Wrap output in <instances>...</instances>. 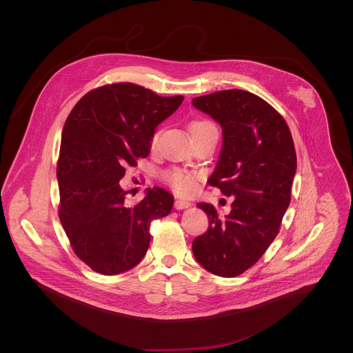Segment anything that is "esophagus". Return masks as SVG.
<instances>
[{
	"label": "esophagus",
	"mask_w": 353,
	"mask_h": 353,
	"mask_svg": "<svg viewBox=\"0 0 353 353\" xmlns=\"http://www.w3.org/2000/svg\"><path fill=\"white\" fill-rule=\"evenodd\" d=\"M192 206V202L186 201V200H181V199H178L176 201H175V208L176 209H186V208H190Z\"/></svg>",
	"instance_id": "34e87169"
}]
</instances>
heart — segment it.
Here are the masks:
<instances>
[{
  "label": "heart",
  "mask_w": 353,
  "mask_h": 353,
  "mask_svg": "<svg viewBox=\"0 0 353 353\" xmlns=\"http://www.w3.org/2000/svg\"><path fill=\"white\" fill-rule=\"evenodd\" d=\"M214 125L206 119H194L189 125V130L192 133V137L196 134H200L205 130L213 129ZM159 144V132H154L150 139V147L151 150H156ZM164 182L176 193L179 194H190L194 192L196 185H197V175L190 171L179 170V168H171L167 170L163 174Z\"/></svg>",
  "instance_id": "1"
}]
</instances>
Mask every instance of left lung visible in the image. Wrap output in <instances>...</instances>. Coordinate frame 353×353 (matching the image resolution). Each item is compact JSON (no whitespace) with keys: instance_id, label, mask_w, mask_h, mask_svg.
<instances>
[{"instance_id":"1","label":"left lung","mask_w":353,"mask_h":353,"mask_svg":"<svg viewBox=\"0 0 353 353\" xmlns=\"http://www.w3.org/2000/svg\"><path fill=\"white\" fill-rule=\"evenodd\" d=\"M193 105L223 128V148L208 183L232 197L221 217L210 203H199L209 228L193 241L202 268L221 277L246 272L280 231L291 202L296 152L283 115L243 90H225L193 99Z\"/></svg>"}]
</instances>
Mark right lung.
Instances as JSON below:
<instances>
[{"mask_svg": "<svg viewBox=\"0 0 353 353\" xmlns=\"http://www.w3.org/2000/svg\"><path fill=\"white\" fill-rule=\"evenodd\" d=\"M182 95L159 97L133 83L95 88L76 103L62 129L57 179L58 216L74 254L101 274L134 268L150 248V227L167 216L174 197L154 186L126 203L119 181L150 154L156 126Z\"/></svg>", "mask_w": 353, "mask_h": 353, "instance_id": "1", "label": "right lung"}]
</instances>
